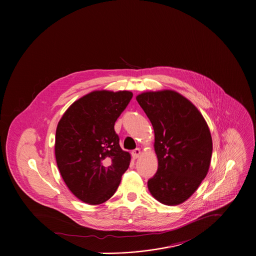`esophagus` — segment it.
I'll use <instances>...</instances> for the list:
<instances>
[{"mask_svg": "<svg viewBox=\"0 0 256 256\" xmlns=\"http://www.w3.org/2000/svg\"><path fill=\"white\" fill-rule=\"evenodd\" d=\"M131 154H132V156H133L134 158H139L140 154H141V150H140L139 148H137L133 150Z\"/></svg>", "mask_w": 256, "mask_h": 256, "instance_id": "obj_1", "label": "esophagus"}]
</instances>
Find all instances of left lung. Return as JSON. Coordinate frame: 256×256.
<instances>
[{"mask_svg": "<svg viewBox=\"0 0 256 256\" xmlns=\"http://www.w3.org/2000/svg\"><path fill=\"white\" fill-rule=\"evenodd\" d=\"M136 100L152 125L158 160L148 188L160 203L178 205L207 176L213 150L209 127L199 110L176 92H148Z\"/></svg>", "mask_w": 256, "mask_h": 256, "instance_id": "1", "label": "left lung"}]
</instances>
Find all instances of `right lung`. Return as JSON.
<instances>
[{"label":"right lung","mask_w":256,"mask_h":256,"mask_svg":"<svg viewBox=\"0 0 256 256\" xmlns=\"http://www.w3.org/2000/svg\"><path fill=\"white\" fill-rule=\"evenodd\" d=\"M131 92H92L67 110L58 123L55 156L74 195L92 205L108 201L130 164L119 145L117 118L132 100Z\"/></svg>","instance_id":"add662e5"}]
</instances>
